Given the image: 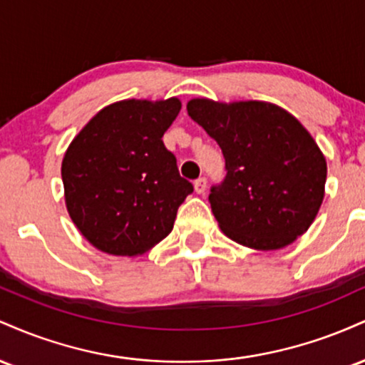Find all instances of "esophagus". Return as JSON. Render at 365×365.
I'll return each mask as SVG.
<instances>
[{"instance_id": "1", "label": "esophagus", "mask_w": 365, "mask_h": 365, "mask_svg": "<svg viewBox=\"0 0 365 365\" xmlns=\"http://www.w3.org/2000/svg\"><path fill=\"white\" fill-rule=\"evenodd\" d=\"M206 178L204 177H200V178H197L195 182H194V188H195V192L197 194H204V190H206Z\"/></svg>"}]
</instances>
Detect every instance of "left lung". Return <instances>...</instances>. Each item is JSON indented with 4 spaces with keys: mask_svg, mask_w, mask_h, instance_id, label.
<instances>
[{
    "mask_svg": "<svg viewBox=\"0 0 365 365\" xmlns=\"http://www.w3.org/2000/svg\"><path fill=\"white\" fill-rule=\"evenodd\" d=\"M187 113L223 150L226 178L209 194L221 232L254 250L304 235L324 199L328 166L307 128L266 101L195 98Z\"/></svg>",
    "mask_w": 365,
    "mask_h": 365,
    "instance_id": "8db88e82",
    "label": "left lung"
}]
</instances>
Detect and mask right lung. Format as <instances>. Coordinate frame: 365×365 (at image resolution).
<instances>
[{"label": "right lung", "mask_w": 365, "mask_h": 365, "mask_svg": "<svg viewBox=\"0 0 365 365\" xmlns=\"http://www.w3.org/2000/svg\"><path fill=\"white\" fill-rule=\"evenodd\" d=\"M180 110L178 98L123 99L96 113L70 142L61 163L66 211L101 252L140 255L173 230L194 192L163 144Z\"/></svg>", "instance_id": "add662e5"}]
</instances>
